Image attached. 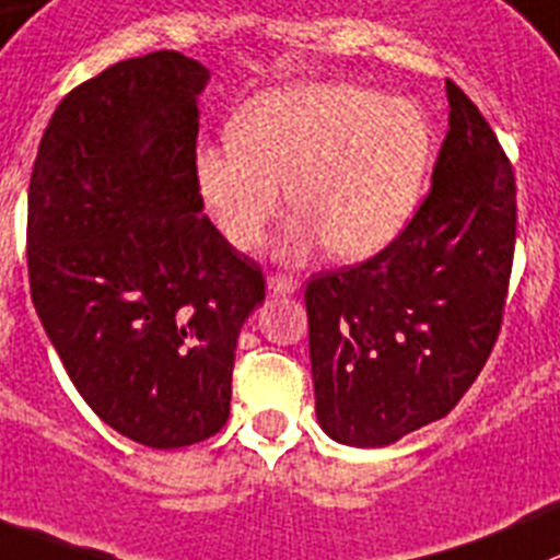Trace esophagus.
Instances as JSON below:
<instances>
[{
  "label": "esophagus",
  "instance_id": "34e87169",
  "mask_svg": "<svg viewBox=\"0 0 560 560\" xmlns=\"http://www.w3.org/2000/svg\"><path fill=\"white\" fill-rule=\"evenodd\" d=\"M266 285H269L271 294H294V291L300 289V280L291 275H271L269 280H266Z\"/></svg>",
  "mask_w": 560,
  "mask_h": 560
}]
</instances>
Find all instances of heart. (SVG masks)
<instances>
[{"label": "heart", "instance_id": "1", "mask_svg": "<svg viewBox=\"0 0 560 560\" xmlns=\"http://www.w3.org/2000/svg\"><path fill=\"white\" fill-rule=\"evenodd\" d=\"M434 135L412 101L346 82H302L260 93L231 124V145H206L195 175L225 242L249 253L283 214L294 225L280 253L302 258L318 242L338 260L390 247L423 197Z\"/></svg>", "mask_w": 560, "mask_h": 560}]
</instances>
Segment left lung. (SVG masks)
<instances>
[{"label": "left lung", "mask_w": 560, "mask_h": 560, "mask_svg": "<svg viewBox=\"0 0 560 560\" xmlns=\"http://www.w3.org/2000/svg\"><path fill=\"white\" fill-rule=\"evenodd\" d=\"M445 90L448 135L401 236L307 283L318 425L343 445L382 448L445 418L503 324L514 170L478 106L451 79Z\"/></svg>", "instance_id": "8db88e82"}]
</instances>
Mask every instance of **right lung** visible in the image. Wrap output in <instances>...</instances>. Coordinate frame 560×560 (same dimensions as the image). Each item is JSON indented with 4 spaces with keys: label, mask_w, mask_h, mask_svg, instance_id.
Returning a JSON list of instances; mask_svg holds the SVG:
<instances>
[{
    "label": "right lung",
    "mask_w": 560,
    "mask_h": 560,
    "mask_svg": "<svg viewBox=\"0 0 560 560\" xmlns=\"http://www.w3.org/2000/svg\"><path fill=\"white\" fill-rule=\"evenodd\" d=\"M180 51L115 62L57 104L26 197L32 305L95 415L167 451L231 412L236 340L264 302L197 186V95Z\"/></svg>",
    "instance_id": "obj_1"
}]
</instances>
